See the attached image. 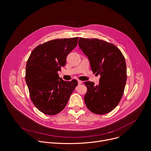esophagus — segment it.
<instances>
[{
	"instance_id": "1",
	"label": "esophagus",
	"mask_w": 151,
	"mask_h": 151,
	"mask_svg": "<svg viewBox=\"0 0 151 151\" xmlns=\"http://www.w3.org/2000/svg\"><path fill=\"white\" fill-rule=\"evenodd\" d=\"M78 84H81L83 82L82 81H80V80H78Z\"/></svg>"
}]
</instances>
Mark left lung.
<instances>
[{
  "label": "left lung",
  "mask_w": 151,
  "mask_h": 151,
  "mask_svg": "<svg viewBox=\"0 0 151 151\" xmlns=\"http://www.w3.org/2000/svg\"><path fill=\"white\" fill-rule=\"evenodd\" d=\"M79 47L89 59L93 73L100 74L99 85L85 82L87 91L84 101L93 113L104 115L119 104L125 87L127 68L125 58L118 48L99 39L80 37Z\"/></svg>",
  "instance_id": "left-lung-1"
}]
</instances>
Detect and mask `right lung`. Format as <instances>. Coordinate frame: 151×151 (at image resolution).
<instances>
[{
    "label": "right lung",
    "instance_id": "obj_1",
    "mask_svg": "<svg viewBox=\"0 0 151 151\" xmlns=\"http://www.w3.org/2000/svg\"><path fill=\"white\" fill-rule=\"evenodd\" d=\"M78 37L57 39L37 46L31 52L26 68V82L36 108L54 115L66 107L78 81H63L57 73L66 65L68 55L76 47Z\"/></svg>",
    "mask_w": 151,
    "mask_h": 151
}]
</instances>
